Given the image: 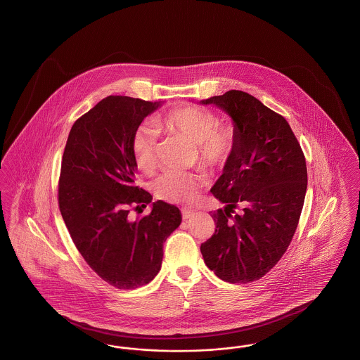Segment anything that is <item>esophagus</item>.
Masks as SVG:
<instances>
[{
  "mask_svg": "<svg viewBox=\"0 0 360 360\" xmlns=\"http://www.w3.org/2000/svg\"><path fill=\"white\" fill-rule=\"evenodd\" d=\"M181 213H182V218H184V219H188V218H191V217L194 216V212L187 210V209H182Z\"/></svg>",
  "mask_w": 360,
  "mask_h": 360,
  "instance_id": "1",
  "label": "esophagus"
}]
</instances>
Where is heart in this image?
<instances>
[{"mask_svg":"<svg viewBox=\"0 0 360 360\" xmlns=\"http://www.w3.org/2000/svg\"><path fill=\"white\" fill-rule=\"evenodd\" d=\"M151 122H144L134 131L131 153L136 166L150 173L157 165L159 129L181 134L197 144L202 167L216 170L231 158L237 141V129L228 122H218V116L197 105H179L162 112ZM203 185L201 175L193 173H166L154 184L157 197L174 203H190Z\"/></svg>","mask_w":360,"mask_h":360,"instance_id":"b5f03b06","label":"heart"}]
</instances>
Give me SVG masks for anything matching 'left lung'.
<instances>
[{
	"mask_svg": "<svg viewBox=\"0 0 360 360\" xmlns=\"http://www.w3.org/2000/svg\"><path fill=\"white\" fill-rule=\"evenodd\" d=\"M202 104L225 110L238 135L210 190L225 207L210 212L216 231L201 245L202 256L221 280L248 284L274 268L297 229L307 191L305 157L285 117L255 96L231 89Z\"/></svg>",
	"mask_w": 360,
	"mask_h": 360,
	"instance_id": "1",
	"label": "left lung"
}]
</instances>
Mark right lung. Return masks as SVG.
<instances>
[{"label":"right lung","instance_id":"add662e5","mask_svg":"<svg viewBox=\"0 0 360 360\" xmlns=\"http://www.w3.org/2000/svg\"><path fill=\"white\" fill-rule=\"evenodd\" d=\"M158 103L107 96L70 131L58 178V209L73 244L110 285L135 289L159 272L163 243L181 224L176 206L153 202L151 213L129 219L153 197L136 186L131 138Z\"/></svg>","mask_w":360,"mask_h":360}]
</instances>
